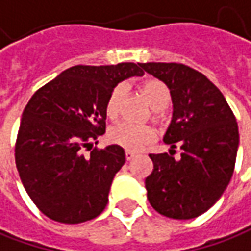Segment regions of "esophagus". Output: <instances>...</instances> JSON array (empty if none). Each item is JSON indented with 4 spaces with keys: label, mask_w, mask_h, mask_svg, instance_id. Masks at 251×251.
<instances>
[{
    "label": "esophagus",
    "mask_w": 251,
    "mask_h": 251,
    "mask_svg": "<svg viewBox=\"0 0 251 251\" xmlns=\"http://www.w3.org/2000/svg\"><path fill=\"white\" fill-rule=\"evenodd\" d=\"M125 154H126V159H127V161H132L133 158L137 155V152H134V151H132V150H126Z\"/></svg>",
    "instance_id": "1"
}]
</instances>
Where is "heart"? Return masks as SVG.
Here are the masks:
<instances>
[{"label": "heart", "mask_w": 251, "mask_h": 251, "mask_svg": "<svg viewBox=\"0 0 251 251\" xmlns=\"http://www.w3.org/2000/svg\"><path fill=\"white\" fill-rule=\"evenodd\" d=\"M141 90L150 105L154 108L155 117H158V114L161 112L159 110L166 108L172 100L169 88L158 79H148L146 82H143ZM124 93H125L124 85H117L107 99L105 115L110 119L118 118L121 108H122ZM108 136L112 143L118 146H122L127 150H139L154 140L155 130L154 127L150 125H136L129 121H124L111 127Z\"/></svg>", "instance_id": "obj_1"}]
</instances>
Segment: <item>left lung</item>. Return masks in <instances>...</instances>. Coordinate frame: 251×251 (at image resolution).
Masks as SVG:
<instances>
[{
    "instance_id": "1",
    "label": "left lung",
    "mask_w": 251,
    "mask_h": 251,
    "mask_svg": "<svg viewBox=\"0 0 251 251\" xmlns=\"http://www.w3.org/2000/svg\"><path fill=\"white\" fill-rule=\"evenodd\" d=\"M148 74L168 85L173 119L163 141L170 154H150L152 173L147 198L162 216L190 220L203 214L231 181L239 146L236 118L214 83L181 63H141ZM180 147L182 158L176 160Z\"/></svg>"
}]
</instances>
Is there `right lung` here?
Wrapping results in <instances>:
<instances>
[{
	"mask_svg": "<svg viewBox=\"0 0 251 251\" xmlns=\"http://www.w3.org/2000/svg\"><path fill=\"white\" fill-rule=\"evenodd\" d=\"M139 63L74 66L37 90L19 126L15 161L34 204L50 220L79 224L105 209L125 151L93 148L105 132V103L117 83L141 76Z\"/></svg>",
	"mask_w": 251,
	"mask_h": 251,
	"instance_id": "1",
	"label": "right lung"
}]
</instances>
